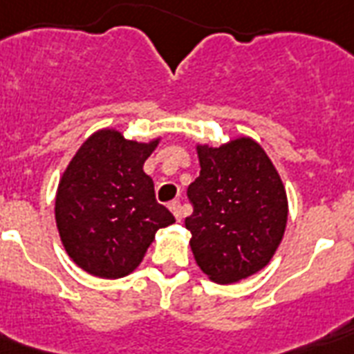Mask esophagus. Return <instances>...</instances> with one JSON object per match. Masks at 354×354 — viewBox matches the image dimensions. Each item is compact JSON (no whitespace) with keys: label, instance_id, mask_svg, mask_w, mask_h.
<instances>
[{"label":"esophagus","instance_id":"34e87169","mask_svg":"<svg viewBox=\"0 0 354 354\" xmlns=\"http://www.w3.org/2000/svg\"><path fill=\"white\" fill-rule=\"evenodd\" d=\"M169 210H171V214L175 216V220L180 221L183 220V207H180L179 201H171L169 203Z\"/></svg>","mask_w":354,"mask_h":354}]
</instances>
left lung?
<instances>
[{"instance_id":"1","label":"left lung","mask_w":354,"mask_h":354,"mask_svg":"<svg viewBox=\"0 0 354 354\" xmlns=\"http://www.w3.org/2000/svg\"><path fill=\"white\" fill-rule=\"evenodd\" d=\"M199 177L188 186L194 214L185 220L201 271L218 284L259 273L281 245L288 197L259 142L238 136L218 147L197 144Z\"/></svg>"}]
</instances>
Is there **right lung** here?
Masks as SVG:
<instances>
[{
  "mask_svg": "<svg viewBox=\"0 0 354 354\" xmlns=\"http://www.w3.org/2000/svg\"><path fill=\"white\" fill-rule=\"evenodd\" d=\"M160 136L136 142L118 129L84 140L59 180L55 221L68 257L100 279H120L140 266L158 229L175 218L155 199L144 162Z\"/></svg>",
  "mask_w": 354,
  "mask_h": 354,
  "instance_id": "right-lung-1",
  "label": "right lung"
}]
</instances>
